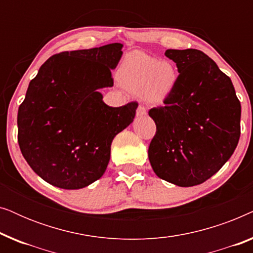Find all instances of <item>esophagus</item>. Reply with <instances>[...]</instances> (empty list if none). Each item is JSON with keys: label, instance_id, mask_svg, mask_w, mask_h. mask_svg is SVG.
<instances>
[{"label": "esophagus", "instance_id": "esophagus-1", "mask_svg": "<svg viewBox=\"0 0 253 253\" xmlns=\"http://www.w3.org/2000/svg\"><path fill=\"white\" fill-rule=\"evenodd\" d=\"M146 115V108L143 105H139L137 108V116Z\"/></svg>", "mask_w": 253, "mask_h": 253}]
</instances>
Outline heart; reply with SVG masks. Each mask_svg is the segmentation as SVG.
<instances>
[{
	"label": "heart",
	"instance_id": "heart-1",
	"mask_svg": "<svg viewBox=\"0 0 253 253\" xmlns=\"http://www.w3.org/2000/svg\"><path fill=\"white\" fill-rule=\"evenodd\" d=\"M117 79L127 92L141 95L150 103H161L175 87L177 70L170 61L134 50L123 58Z\"/></svg>",
	"mask_w": 253,
	"mask_h": 253
}]
</instances>
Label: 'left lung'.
Wrapping results in <instances>:
<instances>
[{
  "mask_svg": "<svg viewBox=\"0 0 253 253\" xmlns=\"http://www.w3.org/2000/svg\"><path fill=\"white\" fill-rule=\"evenodd\" d=\"M178 77L164 106L150 109L155 174L178 186L202 184L226 164L241 136V102L231 79L198 49H167Z\"/></svg>",
  "mask_w": 253,
  "mask_h": 253,
  "instance_id": "8db88e82",
  "label": "left lung"
}]
</instances>
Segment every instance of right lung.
<instances>
[{"label": "right lung", "instance_id": "add662e5", "mask_svg": "<svg viewBox=\"0 0 253 253\" xmlns=\"http://www.w3.org/2000/svg\"><path fill=\"white\" fill-rule=\"evenodd\" d=\"M122 44L62 51L48 58L30 82L17 116L23 157L57 188H85L99 179L114 137L136 115L138 103L109 107L99 88L114 85L112 69Z\"/></svg>", "mask_w": 253, "mask_h": 253}]
</instances>
